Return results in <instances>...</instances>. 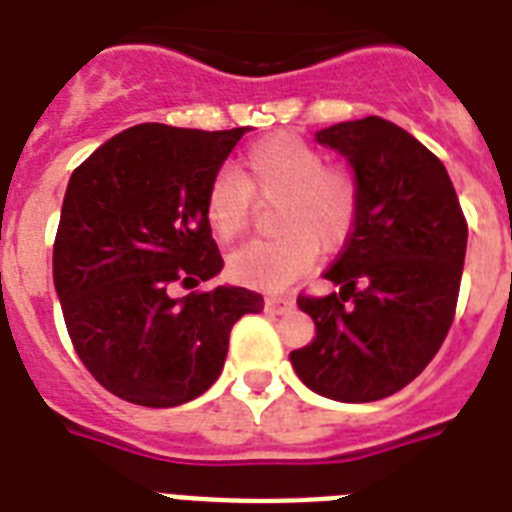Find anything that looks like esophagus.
Segmentation results:
<instances>
[{
	"label": "esophagus",
	"instance_id": "34e87169",
	"mask_svg": "<svg viewBox=\"0 0 512 512\" xmlns=\"http://www.w3.org/2000/svg\"><path fill=\"white\" fill-rule=\"evenodd\" d=\"M266 308L274 311V314H285V311L293 308V298H287V295H269L266 298Z\"/></svg>",
	"mask_w": 512,
	"mask_h": 512
}]
</instances>
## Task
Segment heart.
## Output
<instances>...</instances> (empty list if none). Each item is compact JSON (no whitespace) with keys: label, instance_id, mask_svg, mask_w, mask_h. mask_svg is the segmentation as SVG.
Instances as JSON below:
<instances>
[{"label":"heart","instance_id":"obj_1","mask_svg":"<svg viewBox=\"0 0 512 512\" xmlns=\"http://www.w3.org/2000/svg\"><path fill=\"white\" fill-rule=\"evenodd\" d=\"M253 196L277 201L272 240H251L230 256V274L261 290H282L311 269L316 246L337 251L358 219L356 177L298 135H269L243 154L240 177L219 170L204 193V217L219 240L238 238L251 217Z\"/></svg>","mask_w":512,"mask_h":512}]
</instances>
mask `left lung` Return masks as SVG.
Returning a JSON list of instances; mask_svg holds the SVG:
<instances>
[{
  "instance_id": "8db88e82",
  "label": "left lung",
  "mask_w": 512,
  "mask_h": 512,
  "mask_svg": "<svg viewBox=\"0 0 512 512\" xmlns=\"http://www.w3.org/2000/svg\"><path fill=\"white\" fill-rule=\"evenodd\" d=\"M316 143L348 159L358 219L324 272L340 293L298 298L316 337L290 363L316 395L371 403L411 384L445 342L468 225L445 164L395 122H337Z\"/></svg>"
}]
</instances>
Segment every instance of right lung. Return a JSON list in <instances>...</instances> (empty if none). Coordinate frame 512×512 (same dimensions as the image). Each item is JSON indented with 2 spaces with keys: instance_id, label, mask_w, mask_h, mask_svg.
<instances>
[{
  "instance_id": "obj_1",
  "label": "right lung",
  "mask_w": 512,
  "mask_h": 512,
  "mask_svg": "<svg viewBox=\"0 0 512 512\" xmlns=\"http://www.w3.org/2000/svg\"><path fill=\"white\" fill-rule=\"evenodd\" d=\"M248 128L143 122L109 138L70 175L54 240V290L75 353L96 382L146 408L198 398L222 374L230 329L264 298L219 285L204 217L209 180Z\"/></svg>"
}]
</instances>
